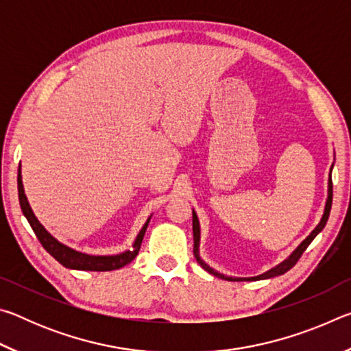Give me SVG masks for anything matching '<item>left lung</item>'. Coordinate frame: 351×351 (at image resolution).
<instances>
[{
  "label": "left lung",
  "instance_id": "1",
  "mask_svg": "<svg viewBox=\"0 0 351 351\" xmlns=\"http://www.w3.org/2000/svg\"><path fill=\"white\" fill-rule=\"evenodd\" d=\"M335 165V164H332ZM331 165V169H332ZM331 203H332V182H331V170H330V178H328V197H326V203H325V209H324V215L320 218L319 224L316 228L313 229V232L306 237V239L300 243L299 246H297L293 252L289 254L288 258H285L282 263H278L274 268H271L269 271L263 272V274L260 276H255V277H230V276H224L221 272L215 271L213 268H210L209 265L206 263V261L199 257V239H201V229H199V221H198V215L197 212L192 210L193 213V254H195V258H197L198 263L203 266V269H206L207 272H210L212 276H215L218 278H224V280H229V282H246V280H265V278H272V277H277V276H282L285 272L289 271L293 266L297 263V260L300 258V255L305 252V249L310 246V243L316 239V235L320 232L325 228L326 221H328V217H330V210H331Z\"/></svg>",
  "mask_w": 351,
  "mask_h": 351
}]
</instances>
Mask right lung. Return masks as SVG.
<instances>
[{
	"mask_svg": "<svg viewBox=\"0 0 351 351\" xmlns=\"http://www.w3.org/2000/svg\"><path fill=\"white\" fill-rule=\"evenodd\" d=\"M19 198H20V206L23 210V215L26 217V219L31 224L32 230L37 235V239L40 240L41 246H43L47 252H49L52 257H54L58 263L63 265L64 268L69 269H79V271H112V269H119L122 266L128 265L130 261L134 260L136 255H138L142 240H144L147 226L150 223V218L147 219L145 224L142 226V229L139 230L138 237L133 243V247L130 251L116 254V255H90L80 251H75V249L69 247L63 243L58 241L54 235H51L47 230L45 229V226L41 224L37 217L34 215V212L29 206V201L26 198L25 193V187H23V181H21V165L19 169Z\"/></svg>",
	"mask_w": 351,
	"mask_h": 351,
	"instance_id": "obj_1",
	"label": "right lung"
}]
</instances>
